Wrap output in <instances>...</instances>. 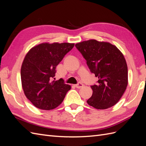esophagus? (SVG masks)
I'll return each mask as SVG.
<instances>
[{"label":"esophagus","mask_w":146,"mask_h":146,"mask_svg":"<svg viewBox=\"0 0 146 146\" xmlns=\"http://www.w3.org/2000/svg\"><path fill=\"white\" fill-rule=\"evenodd\" d=\"M76 87L77 88H82V87H83V86H84V85L83 83H80V82H79V83H78L77 84H76Z\"/></svg>","instance_id":"esophagus-1"}]
</instances>
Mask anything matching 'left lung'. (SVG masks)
Listing matches in <instances>:
<instances>
[{
  "label": "left lung",
  "mask_w": 146,
  "mask_h": 146,
  "mask_svg": "<svg viewBox=\"0 0 146 146\" xmlns=\"http://www.w3.org/2000/svg\"><path fill=\"white\" fill-rule=\"evenodd\" d=\"M76 47L86 60L91 72L98 78V83L91 86L92 94L88 104L99 110L113 107L127 86L128 69L124 56L115 46L95 39L77 43Z\"/></svg>",
  "instance_id": "8db88e82"
}]
</instances>
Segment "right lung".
I'll use <instances>...</instances> for the list:
<instances>
[{
    "instance_id": "add662e5",
    "label": "right lung",
    "mask_w": 146,
    "mask_h": 146,
    "mask_svg": "<svg viewBox=\"0 0 146 146\" xmlns=\"http://www.w3.org/2000/svg\"><path fill=\"white\" fill-rule=\"evenodd\" d=\"M74 44L42 43L31 48L21 66L22 86L27 98L38 108L50 110L63 101L70 86L55 81L56 67Z\"/></svg>"
}]
</instances>
